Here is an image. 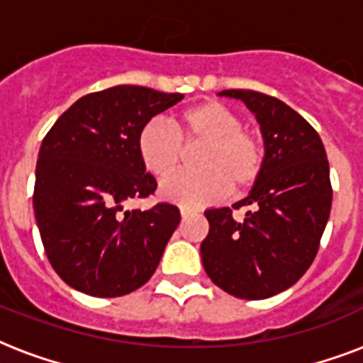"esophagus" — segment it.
Segmentation results:
<instances>
[{"mask_svg": "<svg viewBox=\"0 0 363 363\" xmlns=\"http://www.w3.org/2000/svg\"><path fill=\"white\" fill-rule=\"evenodd\" d=\"M196 213H198V211L190 209V207H184V205H182V207H181V215H182V218H186V216L196 215Z\"/></svg>", "mask_w": 363, "mask_h": 363, "instance_id": "esophagus-1", "label": "esophagus"}]
</instances>
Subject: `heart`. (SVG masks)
Listing matches in <instances>:
<instances>
[{"label":"heart","instance_id":"obj_1","mask_svg":"<svg viewBox=\"0 0 363 363\" xmlns=\"http://www.w3.org/2000/svg\"><path fill=\"white\" fill-rule=\"evenodd\" d=\"M194 154L196 171H184L162 182L160 194L169 201L198 207L220 199L230 188L247 190L258 181L265 162L262 137L245 128L238 113L218 101H201L177 113L171 128L148 121L137 133V156L150 175L164 179L182 164L184 148Z\"/></svg>","mask_w":363,"mask_h":363}]
</instances>
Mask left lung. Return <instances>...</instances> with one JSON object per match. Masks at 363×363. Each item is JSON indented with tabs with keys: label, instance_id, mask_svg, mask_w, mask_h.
<instances>
[{
	"label": "left lung",
	"instance_id": "1",
	"mask_svg": "<svg viewBox=\"0 0 363 363\" xmlns=\"http://www.w3.org/2000/svg\"><path fill=\"white\" fill-rule=\"evenodd\" d=\"M256 115L265 147L262 175L235 209L205 211L201 242L207 275L241 299H265L286 290L313 264L332 209L330 165L315 128L281 99L254 90H222Z\"/></svg>",
	"mask_w": 363,
	"mask_h": 363
}]
</instances>
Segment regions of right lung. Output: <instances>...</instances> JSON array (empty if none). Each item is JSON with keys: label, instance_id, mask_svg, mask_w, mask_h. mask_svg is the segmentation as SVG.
I'll use <instances>...</instances> for the list:
<instances>
[{"label": "right lung", "instance_id": "right-lung-1", "mask_svg": "<svg viewBox=\"0 0 363 363\" xmlns=\"http://www.w3.org/2000/svg\"><path fill=\"white\" fill-rule=\"evenodd\" d=\"M184 98L145 86L88 94L54 122L39 148L33 211L47 258L71 288L118 298L152 277L181 222L175 205L125 211L156 179L137 156V133Z\"/></svg>", "mask_w": 363, "mask_h": 363}]
</instances>
